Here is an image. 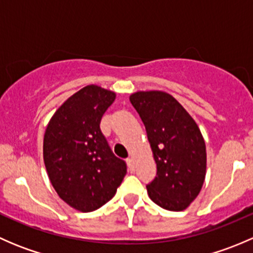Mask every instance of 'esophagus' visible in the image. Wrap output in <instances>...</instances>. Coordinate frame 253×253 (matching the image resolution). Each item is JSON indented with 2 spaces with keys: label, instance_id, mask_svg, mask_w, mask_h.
I'll use <instances>...</instances> for the list:
<instances>
[{
  "label": "esophagus",
  "instance_id": "34e87169",
  "mask_svg": "<svg viewBox=\"0 0 253 253\" xmlns=\"http://www.w3.org/2000/svg\"><path fill=\"white\" fill-rule=\"evenodd\" d=\"M126 163H127V167H128V170L131 172L134 171V162L132 158H127L126 159Z\"/></svg>",
  "mask_w": 253,
  "mask_h": 253
}]
</instances>
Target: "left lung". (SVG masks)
<instances>
[{
	"instance_id": "1",
	"label": "left lung",
	"mask_w": 253,
	"mask_h": 253,
	"mask_svg": "<svg viewBox=\"0 0 253 253\" xmlns=\"http://www.w3.org/2000/svg\"><path fill=\"white\" fill-rule=\"evenodd\" d=\"M129 101L147 131L157 176L147 185L150 200L180 211L196 200L206 177V143L195 120L165 91H137Z\"/></svg>"
}]
</instances>
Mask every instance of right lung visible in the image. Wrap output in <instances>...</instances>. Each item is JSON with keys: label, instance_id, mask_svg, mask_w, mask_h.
I'll return each mask as SVG.
<instances>
[{"label": "right lung", "instance_id": "obj_1", "mask_svg": "<svg viewBox=\"0 0 253 253\" xmlns=\"http://www.w3.org/2000/svg\"><path fill=\"white\" fill-rule=\"evenodd\" d=\"M115 98L101 86H84L57 109L45 131L42 150L51 185L61 200L83 213L109 202L127 172L100 129Z\"/></svg>", "mask_w": 253, "mask_h": 253}]
</instances>
